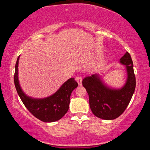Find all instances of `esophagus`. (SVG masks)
I'll use <instances>...</instances> for the list:
<instances>
[{"label":"esophagus","instance_id":"obj_1","mask_svg":"<svg viewBox=\"0 0 150 150\" xmlns=\"http://www.w3.org/2000/svg\"><path fill=\"white\" fill-rule=\"evenodd\" d=\"M75 80L77 81V82L78 83V85L81 86L82 85V78L80 76H77L76 78H75Z\"/></svg>","mask_w":150,"mask_h":150}]
</instances>
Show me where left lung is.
<instances>
[{
    "label": "left lung",
    "instance_id": "1",
    "mask_svg": "<svg viewBox=\"0 0 150 150\" xmlns=\"http://www.w3.org/2000/svg\"><path fill=\"white\" fill-rule=\"evenodd\" d=\"M125 65L127 79L120 89L111 88L104 84L98 74L85 77L82 85L87 90L89 106L94 115L104 120H113L122 114L130 103L135 89L133 63L128 52L120 59Z\"/></svg>",
    "mask_w": 150,
    "mask_h": 150
}]
</instances>
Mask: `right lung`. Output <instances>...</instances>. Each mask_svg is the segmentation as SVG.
Masks as SVG:
<instances>
[{"label":"right lung","instance_id":"obj_1","mask_svg":"<svg viewBox=\"0 0 150 150\" xmlns=\"http://www.w3.org/2000/svg\"><path fill=\"white\" fill-rule=\"evenodd\" d=\"M18 58L14 75L15 88L19 97L25 107L36 118L46 123L54 122L60 120L69 108L70 97L71 93L78 85L75 78L68 79L54 94L43 99H35L28 97L22 91L18 80Z\"/></svg>","mask_w":150,"mask_h":150}]
</instances>
